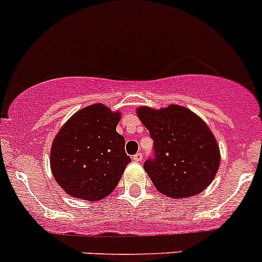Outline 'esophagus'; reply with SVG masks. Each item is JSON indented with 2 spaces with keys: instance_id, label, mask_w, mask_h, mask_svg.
<instances>
[{
  "instance_id": "obj_1",
  "label": "esophagus",
  "mask_w": 262,
  "mask_h": 262,
  "mask_svg": "<svg viewBox=\"0 0 262 262\" xmlns=\"http://www.w3.org/2000/svg\"><path fill=\"white\" fill-rule=\"evenodd\" d=\"M142 160H143V155H142V153H137V155L133 156L134 162H141Z\"/></svg>"
}]
</instances>
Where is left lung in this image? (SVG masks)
<instances>
[{
    "instance_id": "obj_1",
    "label": "left lung",
    "mask_w": 262,
    "mask_h": 262,
    "mask_svg": "<svg viewBox=\"0 0 262 262\" xmlns=\"http://www.w3.org/2000/svg\"><path fill=\"white\" fill-rule=\"evenodd\" d=\"M137 115L155 142L153 160L144 170L156 189L168 198H191L207 189L221 163L216 139L200 116L180 105L152 109Z\"/></svg>"
}]
</instances>
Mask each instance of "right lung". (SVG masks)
<instances>
[{
	"mask_svg": "<svg viewBox=\"0 0 262 262\" xmlns=\"http://www.w3.org/2000/svg\"><path fill=\"white\" fill-rule=\"evenodd\" d=\"M120 116L104 104H92L59 129L50 148V168L68 195L95 202L114 191L130 162L124 137L116 132Z\"/></svg>",
	"mask_w": 262,
	"mask_h": 262,
	"instance_id": "1",
	"label": "right lung"
}]
</instances>
